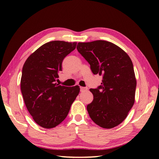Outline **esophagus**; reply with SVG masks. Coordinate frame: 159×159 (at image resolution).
I'll return each instance as SVG.
<instances>
[{
  "instance_id": "34e87169",
  "label": "esophagus",
  "mask_w": 159,
  "mask_h": 159,
  "mask_svg": "<svg viewBox=\"0 0 159 159\" xmlns=\"http://www.w3.org/2000/svg\"><path fill=\"white\" fill-rule=\"evenodd\" d=\"M80 92H85V91L88 90V88H84V87H80Z\"/></svg>"
}]
</instances>
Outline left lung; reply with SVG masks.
<instances>
[{
	"mask_svg": "<svg viewBox=\"0 0 159 159\" xmlns=\"http://www.w3.org/2000/svg\"><path fill=\"white\" fill-rule=\"evenodd\" d=\"M76 48L93 73L103 79L98 88L90 89L93 95L87 106L90 117L102 128H114L125 120L134 102L137 81L131 59L106 41L79 43Z\"/></svg>",
	"mask_w": 159,
	"mask_h": 159,
	"instance_id": "8db88e82",
	"label": "left lung"
}]
</instances>
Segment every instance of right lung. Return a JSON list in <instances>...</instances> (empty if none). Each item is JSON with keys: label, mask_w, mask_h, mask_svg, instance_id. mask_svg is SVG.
<instances>
[{"label": "right lung", "mask_w": 159, "mask_h": 159, "mask_svg": "<svg viewBox=\"0 0 159 159\" xmlns=\"http://www.w3.org/2000/svg\"><path fill=\"white\" fill-rule=\"evenodd\" d=\"M77 43L54 41L45 43L26 60L22 68L21 91L29 114L38 125L52 128L63 121L79 95V85L55 83L61 63Z\"/></svg>", "instance_id": "1"}]
</instances>
